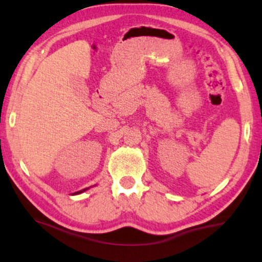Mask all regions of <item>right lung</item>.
<instances>
[{"label": "right lung", "mask_w": 262, "mask_h": 262, "mask_svg": "<svg viewBox=\"0 0 262 262\" xmlns=\"http://www.w3.org/2000/svg\"><path fill=\"white\" fill-rule=\"evenodd\" d=\"M84 190H86V189H84ZM84 190H80V191H77V192H76V193H80V192H82V191H84Z\"/></svg>", "instance_id": "1"}]
</instances>
